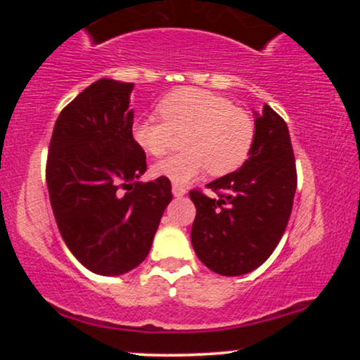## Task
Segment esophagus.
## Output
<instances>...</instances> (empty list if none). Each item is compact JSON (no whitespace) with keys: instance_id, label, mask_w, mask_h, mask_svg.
I'll return each mask as SVG.
<instances>
[{"instance_id":"1","label":"esophagus","mask_w":360,"mask_h":360,"mask_svg":"<svg viewBox=\"0 0 360 360\" xmlns=\"http://www.w3.org/2000/svg\"><path fill=\"white\" fill-rule=\"evenodd\" d=\"M172 194H174V196H177V198L184 196L186 188H184V186H181V184H172Z\"/></svg>"}]
</instances>
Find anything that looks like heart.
<instances>
[{"mask_svg":"<svg viewBox=\"0 0 360 360\" xmlns=\"http://www.w3.org/2000/svg\"><path fill=\"white\" fill-rule=\"evenodd\" d=\"M157 117H140L131 125V139L150 155H164L176 135L184 134L179 154L160 160L154 174L186 183L205 169L212 176L237 171L249 157L255 123L245 110L212 91L177 89L159 103Z\"/></svg>","mask_w":360,"mask_h":360,"instance_id":"heart-1","label":"heart"}]
</instances>
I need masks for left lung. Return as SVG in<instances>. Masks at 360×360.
Masks as SVG:
<instances>
[{"mask_svg": "<svg viewBox=\"0 0 360 360\" xmlns=\"http://www.w3.org/2000/svg\"><path fill=\"white\" fill-rule=\"evenodd\" d=\"M298 174L286 122L264 105L255 115V139L238 171L214 179L210 198L191 189L196 206L191 229L194 252L208 269L240 276L269 259L291 217Z\"/></svg>", "mask_w": 360, "mask_h": 360, "instance_id": "1", "label": "left lung"}]
</instances>
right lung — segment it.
<instances>
[{"label": "right lung", "instance_id": "obj_1", "mask_svg": "<svg viewBox=\"0 0 360 360\" xmlns=\"http://www.w3.org/2000/svg\"><path fill=\"white\" fill-rule=\"evenodd\" d=\"M134 82L100 79L60 111L49 143V198L65 245L86 269L120 276L148 255L171 181H137L147 157L131 139Z\"/></svg>", "mask_w": 360, "mask_h": 360}]
</instances>
